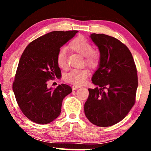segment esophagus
Masks as SVG:
<instances>
[{
    "label": "esophagus",
    "mask_w": 151,
    "mask_h": 151,
    "mask_svg": "<svg viewBox=\"0 0 151 151\" xmlns=\"http://www.w3.org/2000/svg\"><path fill=\"white\" fill-rule=\"evenodd\" d=\"M81 86H78V85H73V87H72V88H73V91H75V90H76V89L77 88H81Z\"/></svg>",
    "instance_id": "obj_1"
}]
</instances>
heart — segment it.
I'll list each match as a JSON object with an SVG mask.
<instances>
[{"label": "heart", "instance_id": "1", "mask_svg": "<svg viewBox=\"0 0 151 151\" xmlns=\"http://www.w3.org/2000/svg\"><path fill=\"white\" fill-rule=\"evenodd\" d=\"M71 50L79 53L85 57V62L91 67H95L100 61V54L93 50L91 43L83 36H78L74 39L68 45ZM57 63L59 68L65 69L67 67V58L66 50L62 48L57 55ZM88 70L86 68H73L65 74V79L68 83L75 85H81L85 83L89 75Z\"/></svg>", "mask_w": 151, "mask_h": 151}]
</instances>
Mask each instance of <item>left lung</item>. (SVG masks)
<instances>
[{
	"label": "left lung",
	"mask_w": 151,
	"mask_h": 151,
	"mask_svg": "<svg viewBox=\"0 0 151 151\" xmlns=\"http://www.w3.org/2000/svg\"><path fill=\"white\" fill-rule=\"evenodd\" d=\"M90 37L100 51V61L92 77L98 87L88 88L85 114L96 126L110 127L122 121L135 103L137 70L131 51L119 40L95 33Z\"/></svg>",
	"instance_id": "8db88e82"
}]
</instances>
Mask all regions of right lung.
I'll use <instances>...</instances> for the list:
<instances>
[{
    "mask_svg": "<svg viewBox=\"0 0 151 151\" xmlns=\"http://www.w3.org/2000/svg\"><path fill=\"white\" fill-rule=\"evenodd\" d=\"M76 32L47 33L30 42L21 55L12 89L22 113L35 123L45 124L57 119L63 100L72 92L70 86L65 84L48 88L47 82L61 75L57 55Z\"/></svg>",
    "mask_w": 151,
    "mask_h": 151,
    "instance_id": "add662e5",
    "label": "right lung"
}]
</instances>
